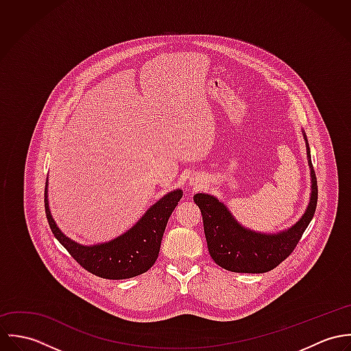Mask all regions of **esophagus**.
I'll return each instance as SVG.
<instances>
[{
	"label": "esophagus",
	"instance_id": "34e87169",
	"mask_svg": "<svg viewBox=\"0 0 351 351\" xmlns=\"http://www.w3.org/2000/svg\"><path fill=\"white\" fill-rule=\"evenodd\" d=\"M191 181H193V185H197L199 182H197V178H193V180H191Z\"/></svg>",
	"mask_w": 351,
	"mask_h": 351
}]
</instances>
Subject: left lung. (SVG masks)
Returning a JSON list of instances; mask_svg holds the SVG:
<instances>
[{
  "label": "left lung",
  "instance_id": "1",
  "mask_svg": "<svg viewBox=\"0 0 351 351\" xmlns=\"http://www.w3.org/2000/svg\"><path fill=\"white\" fill-rule=\"evenodd\" d=\"M305 138L311 169V199L300 220L278 234H262L242 227L227 206L216 197L197 193L193 200L200 208L208 251L223 269L235 273H266L285 261L311 223L317 204V181Z\"/></svg>",
  "mask_w": 351,
  "mask_h": 351
}]
</instances>
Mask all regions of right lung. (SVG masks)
<instances>
[{
	"instance_id": "obj_1",
	"label": "right lung",
	"mask_w": 351,
	"mask_h": 351,
	"mask_svg": "<svg viewBox=\"0 0 351 351\" xmlns=\"http://www.w3.org/2000/svg\"><path fill=\"white\" fill-rule=\"evenodd\" d=\"M47 185L49 182H46L45 208L53 237L85 270L106 280H125L150 269L158 258L167 220L182 197L181 189L173 191L155 202L123 235L106 243L82 246L56 227L49 208Z\"/></svg>"
}]
</instances>
